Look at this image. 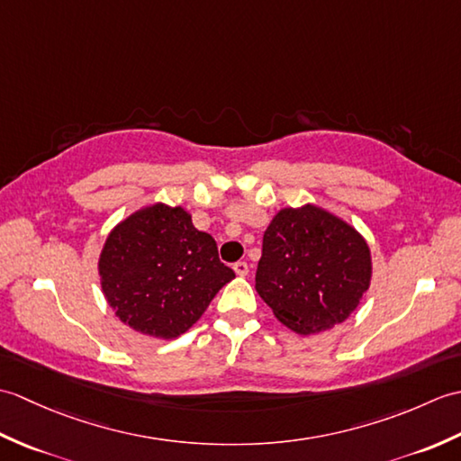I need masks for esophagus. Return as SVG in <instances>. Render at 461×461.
Masks as SVG:
<instances>
[{"instance_id":"esophagus-1","label":"esophagus","mask_w":461,"mask_h":461,"mask_svg":"<svg viewBox=\"0 0 461 461\" xmlns=\"http://www.w3.org/2000/svg\"><path fill=\"white\" fill-rule=\"evenodd\" d=\"M233 271H236V276H240V277H246L248 273H249V266L246 261H238L236 266H233Z\"/></svg>"}]
</instances>
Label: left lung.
I'll use <instances>...</instances> for the list:
<instances>
[{
  "instance_id": "obj_1",
  "label": "left lung",
  "mask_w": 461,
  "mask_h": 461,
  "mask_svg": "<svg viewBox=\"0 0 461 461\" xmlns=\"http://www.w3.org/2000/svg\"><path fill=\"white\" fill-rule=\"evenodd\" d=\"M370 279L366 240L317 203L281 208L263 233L256 289L281 325L297 335H319L345 322Z\"/></svg>"
}]
</instances>
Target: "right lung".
<instances>
[{
	"label": "right lung",
	"mask_w": 461,
	"mask_h": 461,
	"mask_svg": "<svg viewBox=\"0 0 461 461\" xmlns=\"http://www.w3.org/2000/svg\"><path fill=\"white\" fill-rule=\"evenodd\" d=\"M103 295L126 327L152 339L192 329L236 273L218 258L192 213L162 202L142 205L109 231L99 256Z\"/></svg>",
	"instance_id": "add662e5"
}]
</instances>
